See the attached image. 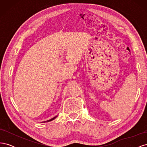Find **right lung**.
<instances>
[{
    "label": "right lung",
    "instance_id": "right-lung-1",
    "mask_svg": "<svg viewBox=\"0 0 147 147\" xmlns=\"http://www.w3.org/2000/svg\"><path fill=\"white\" fill-rule=\"evenodd\" d=\"M57 116H56V117H53V118H51V119H49V120H47V122H49V121H52V120H53V119H55L56 117H57ZM46 121H43V123H45ZM43 123V122H42Z\"/></svg>",
    "mask_w": 147,
    "mask_h": 147
}]
</instances>
